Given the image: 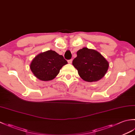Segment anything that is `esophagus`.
<instances>
[{"label": "esophagus", "mask_w": 135, "mask_h": 135, "mask_svg": "<svg viewBox=\"0 0 135 135\" xmlns=\"http://www.w3.org/2000/svg\"><path fill=\"white\" fill-rule=\"evenodd\" d=\"M72 62H73V60L72 59L68 60V62L69 63V64H71V63H72Z\"/></svg>", "instance_id": "obj_1"}]
</instances>
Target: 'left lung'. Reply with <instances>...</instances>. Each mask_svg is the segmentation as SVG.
Instances as JSON below:
<instances>
[{
    "label": "left lung",
    "instance_id": "1",
    "mask_svg": "<svg viewBox=\"0 0 135 135\" xmlns=\"http://www.w3.org/2000/svg\"><path fill=\"white\" fill-rule=\"evenodd\" d=\"M76 54L73 65L83 80L89 82L98 81L107 73L109 63L97 51L84 47Z\"/></svg>",
    "mask_w": 135,
    "mask_h": 135
}]
</instances>
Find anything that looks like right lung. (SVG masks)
Returning <instances> with one entry per match:
<instances>
[{"instance_id":"right-lung-1","label":"right lung","mask_w":135,"mask_h":135,"mask_svg":"<svg viewBox=\"0 0 135 135\" xmlns=\"http://www.w3.org/2000/svg\"><path fill=\"white\" fill-rule=\"evenodd\" d=\"M67 61L55 51L47 50L35 56L30 64V69L37 78L48 81L55 78Z\"/></svg>"}]
</instances>
